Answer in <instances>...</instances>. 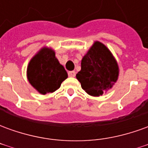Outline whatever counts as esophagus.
<instances>
[{"label":"esophagus","mask_w":148,"mask_h":148,"mask_svg":"<svg viewBox=\"0 0 148 148\" xmlns=\"http://www.w3.org/2000/svg\"><path fill=\"white\" fill-rule=\"evenodd\" d=\"M75 74H76L75 71H69V72H68V75H69V77H75Z\"/></svg>","instance_id":"esophagus-1"}]
</instances>
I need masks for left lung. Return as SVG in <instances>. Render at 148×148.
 Instances as JSON below:
<instances>
[{
    "label": "left lung",
    "instance_id": "8db88e82",
    "mask_svg": "<svg viewBox=\"0 0 148 148\" xmlns=\"http://www.w3.org/2000/svg\"><path fill=\"white\" fill-rule=\"evenodd\" d=\"M119 72L117 62L110 50L95 41L82 59L81 71L76 77L89 95L99 97L112 88Z\"/></svg>",
    "mask_w": 148,
    "mask_h": 148
}]
</instances>
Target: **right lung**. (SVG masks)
<instances>
[{
    "label": "right lung",
    "mask_w": 148,
    "mask_h": 148,
    "mask_svg": "<svg viewBox=\"0 0 148 148\" xmlns=\"http://www.w3.org/2000/svg\"><path fill=\"white\" fill-rule=\"evenodd\" d=\"M68 77L51 47H43L32 58L27 67L29 83L37 92L45 95L59 89Z\"/></svg>",
    "instance_id": "right-lung-1"
}]
</instances>
